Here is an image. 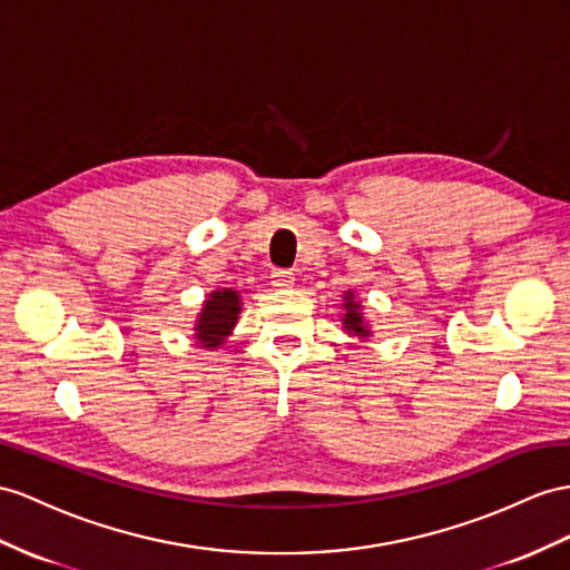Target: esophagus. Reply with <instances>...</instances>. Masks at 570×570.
I'll list each match as a JSON object with an SVG mask.
<instances>
[{
	"instance_id": "34e87169",
	"label": "esophagus",
	"mask_w": 570,
	"mask_h": 570,
	"mask_svg": "<svg viewBox=\"0 0 570 570\" xmlns=\"http://www.w3.org/2000/svg\"><path fill=\"white\" fill-rule=\"evenodd\" d=\"M294 282H296L294 272H288V269H274L272 272V284L276 288H288V286H294Z\"/></svg>"
}]
</instances>
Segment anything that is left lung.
<instances>
[{"mask_svg":"<svg viewBox=\"0 0 570 570\" xmlns=\"http://www.w3.org/2000/svg\"><path fill=\"white\" fill-rule=\"evenodd\" d=\"M346 317H344V323H346V330H352V332H356V334H363V337H366V332L368 330H363V325H361V315L356 313L358 311V305L354 303V301H348L346 298Z\"/></svg>","mask_w":570,"mask_h":570,"instance_id":"obj_1","label":"left lung"}]
</instances>
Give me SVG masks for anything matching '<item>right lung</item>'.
<instances>
[{
  "instance_id": "add662e5",
  "label": "right lung",
  "mask_w": 570,
  "mask_h": 570,
  "mask_svg": "<svg viewBox=\"0 0 570 570\" xmlns=\"http://www.w3.org/2000/svg\"><path fill=\"white\" fill-rule=\"evenodd\" d=\"M238 305L240 303L236 291H214L212 298L204 303V313L197 320V337L204 346L214 348L224 342V337L238 320Z\"/></svg>"
}]
</instances>
